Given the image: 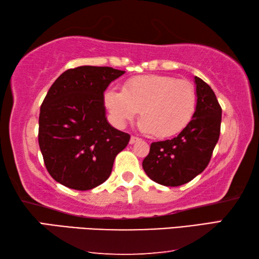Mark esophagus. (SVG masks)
Returning a JSON list of instances; mask_svg holds the SVG:
<instances>
[{
  "label": "esophagus",
  "instance_id": "34e87169",
  "mask_svg": "<svg viewBox=\"0 0 259 259\" xmlns=\"http://www.w3.org/2000/svg\"><path fill=\"white\" fill-rule=\"evenodd\" d=\"M139 140H140V138L136 137V136H131V138H130V144H131V145H133V144L139 142Z\"/></svg>",
  "mask_w": 259,
  "mask_h": 259
}]
</instances>
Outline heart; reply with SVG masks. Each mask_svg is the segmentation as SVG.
I'll return each instance as SVG.
<instances>
[{"label":"heart","mask_w":259,"mask_h":259,"mask_svg":"<svg viewBox=\"0 0 259 259\" xmlns=\"http://www.w3.org/2000/svg\"><path fill=\"white\" fill-rule=\"evenodd\" d=\"M105 103L117 123L124 125L140 111L139 128L157 137H171L192 121L198 98L192 83L168 75H140L126 80L122 93L109 90Z\"/></svg>","instance_id":"b5f03b06"}]
</instances>
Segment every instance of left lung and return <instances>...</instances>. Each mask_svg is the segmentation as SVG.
<instances>
[{
	"mask_svg": "<svg viewBox=\"0 0 259 259\" xmlns=\"http://www.w3.org/2000/svg\"><path fill=\"white\" fill-rule=\"evenodd\" d=\"M198 105L192 121L177 137L151 144L143 161L144 171L153 182L181 186L207 168L219 139L222 107L209 84L195 76Z\"/></svg>",
	"mask_w": 259,
	"mask_h": 259,
	"instance_id": "obj_1",
	"label": "left lung"
}]
</instances>
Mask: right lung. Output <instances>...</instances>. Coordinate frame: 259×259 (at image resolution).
Instances as JSON below:
<instances>
[{"label": "right lung", "instance_id": "1", "mask_svg": "<svg viewBox=\"0 0 259 259\" xmlns=\"http://www.w3.org/2000/svg\"><path fill=\"white\" fill-rule=\"evenodd\" d=\"M124 71L80 66L65 71L41 105L38 145L50 176L61 185L88 191L112 172L130 135L108 123L104 91Z\"/></svg>", "mask_w": 259, "mask_h": 259}]
</instances>
